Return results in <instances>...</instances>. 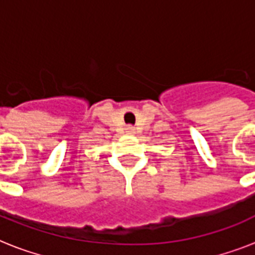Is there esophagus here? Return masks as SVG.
I'll list each match as a JSON object with an SVG mask.
<instances>
[{
  "label": "esophagus",
  "mask_w": 255,
  "mask_h": 255,
  "mask_svg": "<svg viewBox=\"0 0 255 255\" xmlns=\"http://www.w3.org/2000/svg\"><path fill=\"white\" fill-rule=\"evenodd\" d=\"M126 132H127V133H135V127L129 124V126H127V127H126Z\"/></svg>",
  "instance_id": "obj_1"
}]
</instances>
